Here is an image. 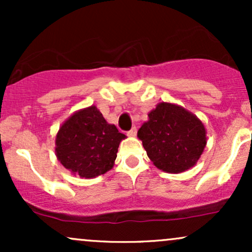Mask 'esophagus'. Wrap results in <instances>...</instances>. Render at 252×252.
I'll use <instances>...</instances> for the list:
<instances>
[{"label":"esophagus","instance_id":"34e87169","mask_svg":"<svg viewBox=\"0 0 252 252\" xmlns=\"http://www.w3.org/2000/svg\"><path fill=\"white\" fill-rule=\"evenodd\" d=\"M136 132H137V129H136V126H134L132 129H130L128 132H126V135L130 136V137H134V136H136Z\"/></svg>","mask_w":252,"mask_h":252}]
</instances>
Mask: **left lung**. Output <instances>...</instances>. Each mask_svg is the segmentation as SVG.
I'll return each instance as SVG.
<instances>
[{
  "instance_id": "8db88e82",
  "label": "left lung",
  "mask_w": 252,
  "mask_h": 252,
  "mask_svg": "<svg viewBox=\"0 0 252 252\" xmlns=\"http://www.w3.org/2000/svg\"><path fill=\"white\" fill-rule=\"evenodd\" d=\"M137 136L158 169L181 173L192 168L206 147V130L195 115L180 105L160 103L148 114Z\"/></svg>"
}]
</instances>
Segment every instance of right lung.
I'll return each instance as SVG.
<instances>
[{
  "label": "right lung",
  "instance_id": "add662e5",
  "mask_svg": "<svg viewBox=\"0 0 252 252\" xmlns=\"http://www.w3.org/2000/svg\"><path fill=\"white\" fill-rule=\"evenodd\" d=\"M126 135L109 124L94 105L74 112L60 126L56 155L66 169L80 178L102 175L114 167Z\"/></svg>",
  "mask_w": 252,
  "mask_h": 252
}]
</instances>
